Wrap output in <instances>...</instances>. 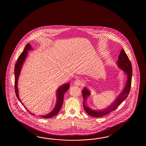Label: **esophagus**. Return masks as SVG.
<instances>
[{"mask_svg": "<svg viewBox=\"0 0 146 146\" xmlns=\"http://www.w3.org/2000/svg\"><path fill=\"white\" fill-rule=\"evenodd\" d=\"M81 81L80 80H79V79H77V80H76L74 81V84L76 85V86H80L81 84Z\"/></svg>", "mask_w": 146, "mask_h": 146, "instance_id": "obj_1", "label": "esophagus"}]
</instances>
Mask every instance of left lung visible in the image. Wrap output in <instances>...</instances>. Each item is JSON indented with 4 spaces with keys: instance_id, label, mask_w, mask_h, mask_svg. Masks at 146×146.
I'll return each mask as SVG.
<instances>
[{
    "instance_id": "8db88e82",
    "label": "left lung",
    "mask_w": 146,
    "mask_h": 146,
    "mask_svg": "<svg viewBox=\"0 0 146 146\" xmlns=\"http://www.w3.org/2000/svg\"><path fill=\"white\" fill-rule=\"evenodd\" d=\"M116 64L118 68L121 69L124 73L127 75V81L121 92L116 96L115 100H114V101L110 106H107V108L98 110L90 109L89 106H87V100L88 97L90 96L91 92L86 87H84V89L82 90L84 109L87 114L91 116H93L94 117H99L107 115L110 113L114 111L117 109L118 106H119V104L127 98L129 94L133 74L132 66L129 59L123 49L121 50Z\"/></svg>"
}]
</instances>
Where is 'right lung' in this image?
Wrapping results in <instances>:
<instances>
[{
    "mask_svg": "<svg viewBox=\"0 0 146 146\" xmlns=\"http://www.w3.org/2000/svg\"><path fill=\"white\" fill-rule=\"evenodd\" d=\"M33 50V48L31 46V45L30 44L28 43L26 45V46L25 47L23 52L20 54V55L18 57L17 62H16V65L15 66V92H16V96L17 97L18 99L22 103L23 106H24V104H23V103L22 102L21 100L20 99V97H19V90H18V82L19 76L20 74L21 69H22V66L23 65V63L26 59V57L28 55V50ZM69 87H70V84L69 83H67V84H62L57 88V89L56 90V103L55 108L48 114H47L46 115H44L43 116H42V115L40 116V117L44 118H51L53 116H55L56 114H57L59 113V111L62 106L64 94L68 90ZM25 106V109H26L28 110V112H29L30 113H31V114L34 115V114L30 112L28 109L26 108V107L25 106Z\"/></svg>",
    "mask_w": 146,
    "mask_h": 146,
    "instance_id": "1",
    "label": "right lung"
}]
</instances>
